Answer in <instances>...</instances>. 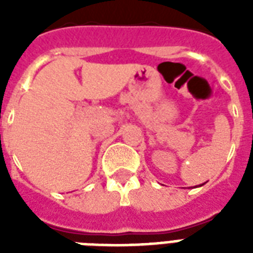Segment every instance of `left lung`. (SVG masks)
I'll return each mask as SVG.
<instances>
[{"instance_id":"1","label":"left lung","mask_w":253,"mask_h":253,"mask_svg":"<svg viewBox=\"0 0 253 253\" xmlns=\"http://www.w3.org/2000/svg\"><path fill=\"white\" fill-rule=\"evenodd\" d=\"M198 186H202V185H198Z\"/></svg>"}]
</instances>
